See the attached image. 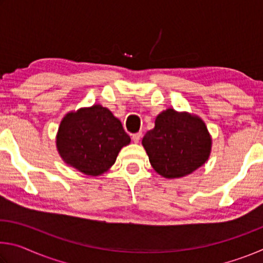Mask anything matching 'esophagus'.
Masks as SVG:
<instances>
[{"instance_id":"esophagus-1","label":"esophagus","mask_w":263,"mask_h":263,"mask_svg":"<svg viewBox=\"0 0 263 263\" xmlns=\"http://www.w3.org/2000/svg\"><path fill=\"white\" fill-rule=\"evenodd\" d=\"M140 138H141V132H138V133H135V135H132V140H133V142H139V140H140Z\"/></svg>"}]
</instances>
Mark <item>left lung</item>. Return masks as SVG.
Masks as SVG:
<instances>
[{
    "instance_id": "8db88e82",
    "label": "left lung",
    "mask_w": 263,
    "mask_h": 263,
    "mask_svg": "<svg viewBox=\"0 0 263 263\" xmlns=\"http://www.w3.org/2000/svg\"><path fill=\"white\" fill-rule=\"evenodd\" d=\"M141 144L158 174L177 179L208 161L212 140L198 116L167 109L158 115L154 128L146 133Z\"/></svg>"
}]
</instances>
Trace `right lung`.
I'll list each match as a JSON object with an SVG mask.
<instances>
[{"label":"right lung","mask_w":263,"mask_h":263,"mask_svg":"<svg viewBox=\"0 0 263 263\" xmlns=\"http://www.w3.org/2000/svg\"><path fill=\"white\" fill-rule=\"evenodd\" d=\"M130 136L109 109L100 104L70 111L62 118L57 135V148L68 166L86 175L109 171Z\"/></svg>","instance_id":"add662e5"}]
</instances>
